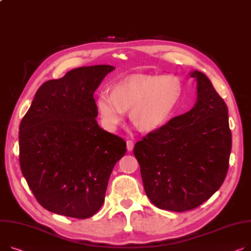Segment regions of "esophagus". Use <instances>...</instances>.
I'll use <instances>...</instances> for the list:
<instances>
[{
  "instance_id": "obj_1",
  "label": "esophagus",
  "mask_w": 251,
  "mask_h": 251,
  "mask_svg": "<svg viewBox=\"0 0 251 251\" xmlns=\"http://www.w3.org/2000/svg\"><path fill=\"white\" fill-rule=\"evenodd\" d=\"M127 149L128 151H131V150L133 149V147H134V142H133L132 140H127Z\"/></svg>"
}]
</instances>
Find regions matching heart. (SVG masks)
<instances>
[{
    "label": "heart",
    "mask_w": 251,
    "mask_h": 251,
    "mask_svg": "<svg viewBox=\"0 0 251 251\" xmlns=\"http://www.w3.org/2000/svg\"><path fill=\"white\" fill-rule=\"evenodd\" d=\"M182 93L180 80L174 75H136L125 79L97 98L103 126L114 131L129 110L131 121L142 131H152L168 119Z\"/></svg>",
    "instance_id": "obj_1"
}]
</instances>
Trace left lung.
I'll list each match as a JSON object with an SVG mask.
<instances>
[{
	"label": "left lung",
	"mask_w": 251,
	"mask_h": 251,
	"mask_svg": "<svg viewBox=\"0 0 251 251\" xmlns=\"http://www.w3.org/2000/svg\"><path fill=\"white\" fill-rule=\"evenodd\" d=\"M191 76L198 82L195 107L149 132L133 149L146 196L174 212L193 210L220 189L232 147L224 100L203 73Z\"/></svg>",
	"instance_id": "left-lung-1"
}]
</instances>
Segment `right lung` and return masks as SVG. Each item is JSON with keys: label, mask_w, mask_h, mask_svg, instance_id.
Instances as JSON below:
<instances>
[{"label": "right lung", "mask_w": 251, "mask_h": 251, "mask_svg": "<svg viewBox=\"0 0 251 251\" xmlns=\"http://www.w3.org/2000/svg\"><path fill=\"white\" fill-rule=\"evenodd\" d=\"M114 70L82 66L45 81L20 123L21 172L37 202L50 212L87 219L105 201L126 142L99 127L94 93Z\"/></svg>", "instance_id": "right-lung-1"}]
</instances>
